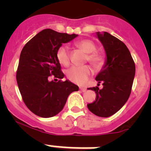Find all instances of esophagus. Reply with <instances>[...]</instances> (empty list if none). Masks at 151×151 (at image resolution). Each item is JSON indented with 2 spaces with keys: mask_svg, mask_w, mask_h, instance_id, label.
I'll use <instances>...</instances> for the list:
<instances>
[{
  "mask_svg": "<svg viewBox=\"0 0 151 151\" xmlns=\"http://www.w3.org/2000/svg\"><path fill=\"white\" fill-rule=\"evenodd\" d=\"M80 90L82 91V92H85V91H86L87 88H80Z\"/></svg>",
  "mask_w": 151,
  "mask_h": 151,
  "instance_id": "obj_1",
  "label": "esophagus"
}]
</instances>
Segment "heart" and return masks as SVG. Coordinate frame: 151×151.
I'll return each mask as SVG.
<instances>
[{
	"label": "heart",
	"instance_id": "b5f03b06",
	"mask_svg": "<svg viewBox=\"0 0 151 151\" xmlns=\"http://www.w3.org/2000/svg\"><path fill=\"white\" fill-rule=\"evenodd\" d=\"M76 46L87 54L85 60L90 63L96 68L101 66L104 64V57L99 53H97L95 44L88 39L78 41ZM56 57L58 62L64 66H69L70 63V56L68 47L62 45L57 49ZM91 75V69L88 66H72L66 71V76L71 82L78 85H83Z\"/></svg>",
	"mask_w": 151,
	"mask_h": 151
}]
</instances>
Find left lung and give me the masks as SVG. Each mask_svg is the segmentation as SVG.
<instances>
[{
  "instance_id": "1",
  "label": "left lung",
  "mask_w": 151,
  "mask_h": 151,
  "mask_svg": "<svg viewBox=\"0 0 151 151\" xmlns=\"http://www.w3.org/2000/svg\"><path fill=\"white\" fill-rule=\"evenodd\" d=\"M106 54L105 66L95 79L103 88H89L94 91L96 99L87 105L97 116L109 117L120 110L130 96L135 75V65L126 45L112 35L97 32ZM100 84H98L99 86Z\"/></svg>"
}]
</instances>
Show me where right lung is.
Masks as SVG:
<instances>
[{
    "label": "right lung",
    "mask_w": 151,
    "mask_h": 151,
    "mask_svg": "<svg viewBox=\"0 0 151 151\" xmlns=\"http://www.w3.org/2000/svg\"><path fill=\"white\" fill-rule=\"evenodd\" d=\"M78 35L44 29L34 36L21 51L17 82L22 101L34 114L43 118L56 116L64 107L69 95L78 87L68 80L56 57L57 49ZM51 77L56 82L50 81ZM58 78L60 79L58 82Z\"/></svg>",
    "instance_id": "obj_1"
}]
</instances>
